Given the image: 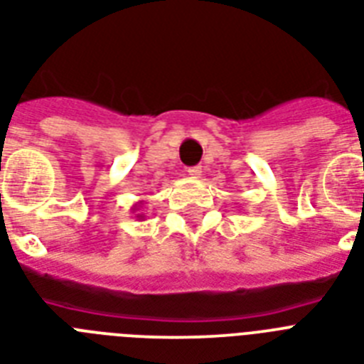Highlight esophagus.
Returning <instances> with one entry per match:
<instances>
[{
    "instance_id": "obj_1",
    "label": "esophagus",
    "mask_w": 364,
    "mask_h": 364,
    "mask_svg": "<svg viewBox=\"0 0 364 364\" xmlns=\"http://www.w3.org/2000/svg\"><path fill=\"white\" fill-rule=\"evenodd\" d=\"M187 172H188V176L192 177V179H198V177H202V168H200V166L188 168Z\"/></svg>"
}]
</instances>
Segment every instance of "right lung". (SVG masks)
<instances>
[{
    "mask_svg": "<svg viewBox=\"0 0 364 364\" xmlns=\"http://www.w3.org/2000/svg\"><path fill=\"white\" fill-rule=\"evenodd\" d=\"M141 203H144V202H136L134 205H132L131 211L136 213V218H141V220H144V215H141V213H138V211H140V208H141Z\"/></svg>",
    "mask_w": 364,
    "mask_h": 364,
    "instance_id": "right-lung-1",
    "label": "right lung"
}]
</instances>
